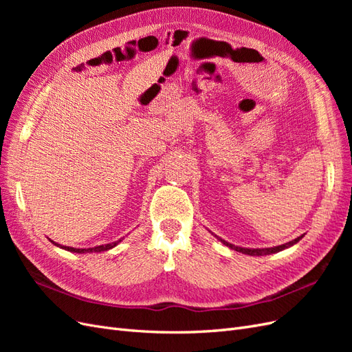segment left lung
I'll return each mask as SVG.
<instances>
[{"instance_id":"8db88e82","label":"left lung","mask_w":352,"mask_h":352,"mask_svg":"<svg viewBox=\"0 0 352 352\" xmlns=\"http://www.w3.org/2000/svg\"><path fill=\"white\" fill-rule=\"evenodd\" d=\"M304 235H305V233H304ZM304 235L298 236V238H295V239H292V241H289V242H286V243L278 245V247H272V248H245V247H238V245L229 243L228 241L221 239V238H219V236H216V235H214V236H216L223 245H226V247H229V248L233 250V251H238V252H242V254L254 255V257H257V255H270V254H276V252H279V251H283V250H286V248H291V247H294L295 243L300 242V241L304 238Z\"/></svg>"}]
</instances>
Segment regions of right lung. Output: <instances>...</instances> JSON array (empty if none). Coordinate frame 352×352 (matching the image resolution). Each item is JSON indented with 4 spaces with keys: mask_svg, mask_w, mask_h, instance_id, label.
<instances>
[{
    "mask_svg": "<svg viewBox=\"0 0 352 352\" xmlns=\"http://www.w3.org/2000/svg\"><path fill=\"white\" fill-rule=\"evenodd\" d=\"M50 239V238H48ZM123 241V238H120L119 241H114V242H110V243H104V245H98V247H92V248H73V247H65V245H60L54 241H51V243H54L56 247L61 248V250H66V251H70V252H76V254H91V252H104V251H109L111 248H114L116 245H119L120 242Z\"/></svg>",
    "mask_w": 352,
    "mask_h": 352,
    "instance_id": "right-lung-1",
    "label": "right lung"
}]
</instances>
